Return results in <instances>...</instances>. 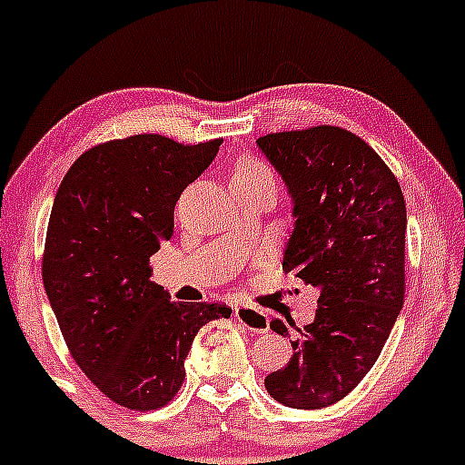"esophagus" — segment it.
I'll use <instances>...</instances> for the list:
<instances>
[{"mask_svg": "<svg viewBox=\"0 0 465 465\" xmlns=\"http://www.w3.org/2000/svg\"><path fill=\"white\" fill-rule=\"evenodd\" d=\"M234 318H237L243 327L251 329V331H257V333L268 331V315L264 311L255 309V306L251 304L234 306Z\"/></svg>", "mask_w": 465, "mask_h": 465, "instance_id": "1", "label": "esophagus"}]
</instances>
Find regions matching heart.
I'll return each instance as SVG.
<instances>
[{"instance_id":"heart-1","label":"heart","mask_w":465,"mask_h":465,"mask_svg":"<svg viewBox=\"0 0 465 465\" xmlns=\"http://www.w3.org/2000/svg\"><path fill=\"white\" fill-rule=\"evenodd\" d=\"M255 179H271L272 181V172L268 170L266 163H262L257 159H242L237 165H234L232 183L234 181H255Z\"/></svg>"}]
</instances>
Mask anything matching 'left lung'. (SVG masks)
Returning <instances> with one entry per match:
<instances>
[{"label": "left lung", "mask_w": 465, "mask_h": 465, "mask_svg": "<svg viewBox=\"0 0 465 465\" xmlns=\"http://www.w3.org/2000/svg\"><path fill=\"white\" fill-rule=\"evenodd\" d=\"M257 147L293 203L282 268L320 291L313 322L264 385L286 408H329L374 367L403 309L405 199L390 167L347 129L268 134ZM271 329L291 338L280 318Z\"/></svg>", "instance_id": "8db88e82"}]
</instances>
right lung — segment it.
I'll return each mask as SVG.
<instances>
[{
  "instance_id": "obj_1",
  "label": "right lung",
  "mask_w": 465,
  "mask_h": 465,
  "mask_svg": "<svg viewBox=\"0 0 465 465\" xmlns=\"http://www.w3.org/2000/svg\"><path fill=\"white\" fill-rule=\"evenodd\" d=\"M219 145L159 134L103 143L69 167L55 193L42 262L46 298L74 361L123 408L170 403L199 329L232 313L172 302L150 280V257L174 232L176 201Z\"/></svg>"
}]
</instances>
